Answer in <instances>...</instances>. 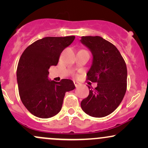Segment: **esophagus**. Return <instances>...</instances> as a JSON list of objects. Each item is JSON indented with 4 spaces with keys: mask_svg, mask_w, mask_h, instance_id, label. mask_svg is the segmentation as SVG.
<instances>
[{
    "mask_svg": "<svg viewBox=\"0 0 148 148\" xmlns=\"http://www.w3.org/2000/svg\"><path fill=\"white\" fill-rule=\"evenodd\" d=\"M74 86H76V87H78V86H79V82H77V81H74Z\"/></svg>",
    "mask_w": 148,
    "mask_h": 148,
    "instance_id": "1",
    "label": "esophagus"
}]
</instances>
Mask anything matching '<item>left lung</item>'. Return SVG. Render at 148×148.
<instances>
[{"label": "left lung", "instance_id": "8db88e82", "mask_svg": "<svg viewBox=\"0 0 148 148\" xmlns=\"http://www.w3.org/2000/svg\"><path fill=\"white\" fill-rule=\"evenodd\" d=\"M81 43L91 51L92 64L87 80L97 83L81 103L88 115L102 118L113 113L123 101L127 90V70L125 61L113 44L99 36H83Z\"/></svg>", "mask_w": 148, "mask_h": 148}]
</instances>
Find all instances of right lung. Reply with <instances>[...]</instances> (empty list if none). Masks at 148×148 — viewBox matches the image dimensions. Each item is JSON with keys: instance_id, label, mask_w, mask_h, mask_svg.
Listing matches in <instances>:
<instances>
[{"instance_id": "add662e5", "label": "right lung", "mask_w": 148, "mask_h": 148, "mask_svg": "<svg viewBox=\"0 0 148 148\" xmlns=\"http://www.w3.org/2000/svg\"><path fill=\"white\" fill-rule=\"evenodd\" d=\"M75 36L47 37L28 46L23 52L16 69L21 100L30 113L40 118L54 116L62 108L66 92L75 88L70 79L49 81V69L57 65L60 53Z\"/></svg>"}]
</instances>
